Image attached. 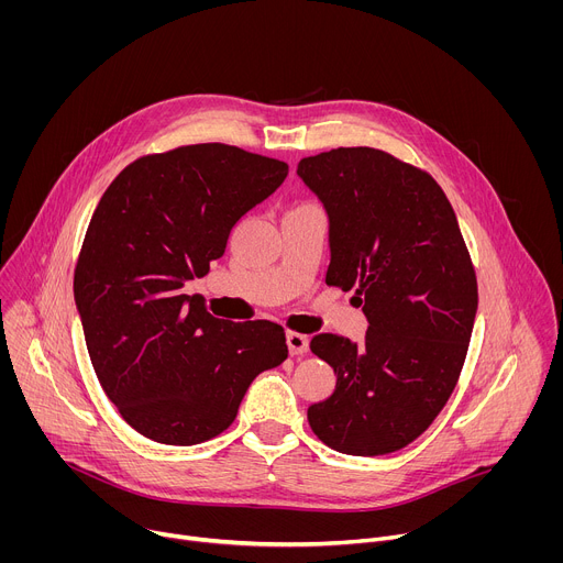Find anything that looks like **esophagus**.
<instances>
[{
    "mask_svg": "<svg viewBox=\"0 0 563 563\" xmlns=\"http://www.w3.org/2000/svg\"><path fill=\"white\" fill-rule=\"evenodd\" d=\"M287 347H289L291 356L305 354L309 350V339L305 334H298V332H287Z\"/></svg>",
    "mask_w": 563,
    "mask_h": 563,
    "instance_id": "34e87169",
    "label": "esophagus"
}]
</instances>
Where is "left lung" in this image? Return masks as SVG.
Returning a JSON list of instances; mask_svg holds the SVG:
<instances>
[{
  "label": "left lung",
  "instance_id": "left-lung-1",
  "mask_svg": "<svg viewBox=\"0 0 563 563\" xmlns=\"http://www.w3.org/2000/svg\"><path fill=\"white\" fill-rule=\"evenodd\" d=\"M296 174L330 218L325 280L356 289L369 323L361 345L311 339L336 389L307 421L336 452H396L448 404L472 336L476 276L454 209L430 174L369 146L302 157Z\"/></svg>",
  "mask_w": 563,
  "mask_h": 563
}]
</instances>
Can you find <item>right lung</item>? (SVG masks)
<instances>
[{"instance_id": "add662e5", "label": "right lung", "mask_w": 563, "mask_h": 563, "mask_svg": "<svg viewBox=\"0 0 563 563\" xmlns=\"http://www.w3.org/2000/svg\"><path fill=\"white\" fill-rule=\"evenodd\" d=\"M287 172L238 146L189 144L135 159L100 198L73 294L98 380L142 437L167 445L218 437L252 380L287 358L280 325L229 323L183 294Z\"/></svg>"}]
</instances>
